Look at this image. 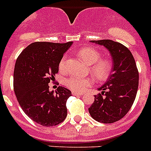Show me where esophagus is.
Returning <instances> with one entry per match:
<instances>
[{"label":"esophagus","instance_id":"esophagus-1","mask_svg":"<svg viewBox=\"0 0 151 151\" xmlns=\"http://www.w3.org/2000/svg\"><path fill=\"white\" fill-rule=\"evenodd\" d=\"M72 95H75V96H81L83 94L82 93H78V92H75V91H72Z\"/></svg>","mask_w":151,"mask_h":151}]
</instances>
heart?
<instances>
[{
    "mask_svg": "<svg viewBox=\"0 0 151 151\" xmlns=\"http://www.w3.org/2000/svg\"><path fill=\"white\" fill-rule=\"evenodd\" d=\"M79 56L89 65L90 72L98 81H104L109 77L112 64L109 59L100 58V52L92 47H84L78 51ZM67 56H63L59 63V68L62 71L67 70ZM65 85L75 92H83L95 84V80L91 77L79 78L70 76L65 79Z\"/></svg>",
    "mask_w": 151,
    "mask_h": 151,
    "instance_id": "heart-1",
    "label": "heart"
}]
</instances>
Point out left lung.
Masks as SVG:
<instances>
[{"mask_svg":"<svg viewBox=\"0 0 151 151\" xmlns=\"http://www.w3.org/2000/svg\"><path fill=\"white\" fill-rule=\"evenodd\" d=\"M109 50L113 60L111 73L101 93L95 95L88 109L91 116L102 123H113L122 119L132 107L139 84V72L133 54L120 42L110 40H92Z\"/></svg>","mask_w":151,"mask_h":151,"instance_id":"left-lung-1","label":"left lung"}]
</instances>
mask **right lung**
<instances>
[{
	"label": "right lung",
	"mask_w": 151,
	"mask_h": 151,
	"mask_svg": "<svg viewBox=\"0 0 151 151\" xmlns=\"http://www.w3.org/2000/svg\"><path fill=\"white\" fill-rule=\"evenodd\" d=\"M72 42H35L18 56L14 71V91L24 113L44 127H54L66 119L71 91L59 86L56 93L49 83L59 71V63Z\"/></svg>",
	"instance_id": "right-lung-1"
}]
</instances>
